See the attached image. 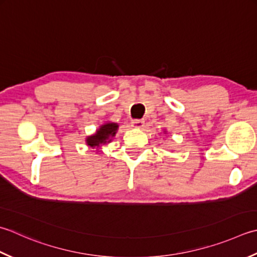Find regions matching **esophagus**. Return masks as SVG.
<instances>
[{
	"label": "esophagus",
	"mask_w": 257,
	"mask_h": 257,
	"mask_svg": "<svg viewBox=\"0 0 257 257\" xmlns=\"http://www.w3.org/2000/svg\"><path fill=\"white\" fill-rule=\"evenodd\" d=\"M145 124V120L144 119H134L132 121V125L135 128H142Z\"/></svg>",
	"instance_id": "esophagus-1"
}]
</instances>
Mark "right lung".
<instances>
[{
    "mask_svg": "<svg viewBox=\"0 0 257 257\" xmlns=\"http://www.w3.org/2000/svg\"><path fill=\"white\" fill-rule=\"evenodd\" d=\"M118 129V124L110 122L102 124L98 132L95 133L93 136H90L87 138V144L90 147H95V146H99L100 144H105L110 143V138L113 137L115 135V132Z\"/></svg>",
    "mask_w": 257,
    "mask_h": 257,
    "instance_id": "1",
    "label": "right lung"
}]
</instances>
